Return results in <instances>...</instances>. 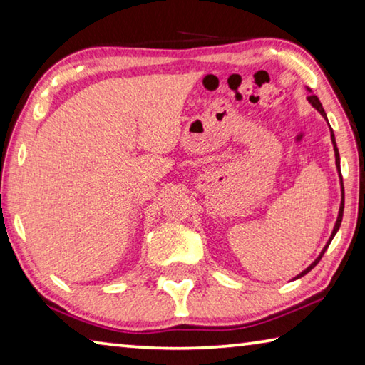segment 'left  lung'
Wrapping results in <instances>:
<instances>
[{"label": "left lung", "instance_id": "left-lung-1", "mask_svg": "<svg viewBox=\"0 0 365 365\" xmlns=\"http://www.w3.org/2000/svg\"><path fill=\"white\" fill-rule=\"evenodd\" d=\"M307 100H309V103L312 104L314 108H316L320 114L324 115V119H327V114H325V110H324V108H322V104H320V101H319V98L316 96V95H309L307 96ZM329 122V120H327ZM330 135H331V143H333V150H335V163H336V169H338V174H339V182H341V205H339V212H338V219H336V224H335V227H333V232H331V237H330V240L329 242H327V245H325V248L322 250V252H320L319 255V257L316 259V261H314L311 265H309V267L306 269V270H302L301 274L298 275V277H294V279H301L302 275H306L307 272H311L314 267H316V265L319 264V261L320 259H322V256H324V252L327 251V248H329V245L331 243V240H333V237H335L336 235V232H338V228H339V225H341V220H343V209H344V187H343V177H341V169H339V153H338V148H336V141H335V135H333V130L330 128Z\"/></svg>", "mask_w": 365, "mask_h": 365}]
</instances>
